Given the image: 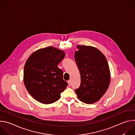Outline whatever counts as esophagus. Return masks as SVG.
I'll list each match as a JSON object with an SVG mask.
<instances>
[{"label": "esophagus", "mask_w": 135, "mask_h": 135, "mask_svg": "<svg viewBox=\"0 0 135 135\" xmlns=\"http://www.w3.org/2000/svg\"><path fill=\"white\" fill-rule=\"evenodd\" d=\"M68 84L69 86H70V85H71V80H69L68 81Z\"/></svg>", "instance_id": "34e87169"}]
</instances>
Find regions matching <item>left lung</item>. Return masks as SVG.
Listing matches in <instances>:
<instances>
[{
    "label": "left lung",
    "mask_w": 135,
    "mask_h": 135,
    "mask_svg": "<svg viewBox=\"0 0 135 135\" xmlns=\"http://www.w3.org/2000/svg\"><path fill=\"white\" fill-rule=\"evenodd\" d=\"M75 59L80 74L81 83L75 89L78 99L86 103L98 101L105 94L110 83V72L105 56L97 48L77 46Z\"/></svg>",
    "instance_id": "8db88e82"
}]
</instances>
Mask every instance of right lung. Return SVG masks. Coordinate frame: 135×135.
<instances>
[{
	"label": "right lung",
	"mask_w": 135,
	"mask_h": 135,
	"mask_svg": "<svg viewBox=\"0 0 135 135\" xmlns=\"http://www.w3.org/2000/svg\"><path fill=\"white\" fill-rule=\"evenodd\" d=\"M62 50L53 47L38 49L27 59L24 69V83L30 94L43 104L58 101L68 83L58 67L65 57Z\"/></svg>",
	"instance_id": "obj_1"
}]
</instances>
